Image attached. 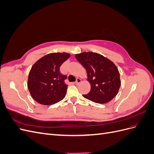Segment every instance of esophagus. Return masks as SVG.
<instances>
[{
  "mask_svg": "<svg viewBox=\"0 0 154 154\" xmlns=\"http://www.w3.org/2000/svg\"><path fill=\"white\" fill-rule=\"evenodd\" d=\"M81 82H82V80H81L80 78H77V79H76V82H75V83H76V85H79Z\"/></svg>",
  "mask_w": 154,
  "mask_h": 154,
  "instance_id": "34e87169",
  "label": "esophagus"
}]
</instances>
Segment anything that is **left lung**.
Masks as SVG:
<instances>
[{
    "label": "left lung",
    "instance_id": "8db88e82",
    "mask_svg": "<svg viewBox=\"0 0 154 154\" xmlns=\"http://www.w3.org/2000/svg\"><path fill=\"white\" fill-rule=\"evenodd\" d=\"M75 57L84 67L91 88L86 99L97 103H108L117 95L121 82L115 64L103 55L92 52L77 54Z\"/></svg>",
    "mask_w": 154,
    "mask_h": 154
}]
</instances>
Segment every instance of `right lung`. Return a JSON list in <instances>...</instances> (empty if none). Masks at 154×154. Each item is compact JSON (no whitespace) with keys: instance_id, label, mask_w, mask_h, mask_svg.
Wrapping results in <instances>:
<instances>
[{"instance_id":"right-lung-1","label":"right lung","mask_w":154,"mask_h":154,"mask_svg":"<svg viewBox=\"0 0 154 154\" xmlns=\"http://www.w3.org/2000/svg\"><path fill=\"white\" fill-rule=\"evenodd\" d=\"M70 57L66 53L48 54L32 66L29 74L27 87L30 94L38 103L49 105L61 101L66 96L67 78L60 72V67Z\"/></svg>"}]
</instances>
